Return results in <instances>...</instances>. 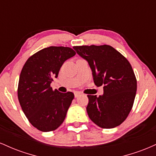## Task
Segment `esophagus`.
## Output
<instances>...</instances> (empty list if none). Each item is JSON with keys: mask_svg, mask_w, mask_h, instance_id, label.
Returning a JSON list of instances; mask_svg holds the SVG:
<instances>
[{"mask_svg": "<svg viewBox=\"0 0 156 156\" xmlns=\"http://www.w3.org/2000/svg\"><path fill=\"white\" fill-rule=\"evenodd\" d=\"M80 94H81V93H80V92H75V97H76V98H78V97L80 95Z\"/></svg>", "mask_w": 156, "mask_h": 156, "instance_id": "1", "label": "esophagus"}]
</instances>
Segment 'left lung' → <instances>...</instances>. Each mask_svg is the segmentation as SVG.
Wrapping results in <instances>:
<instances>
[{
	"label": "left lung",
	"mask_w": 156,
	"mask_h": 156,
	"mask_svg": "<svg viewBox=\"0 0 156 156\" xmlns=\"http://www.w3.org/2000/svg\"><path fill=\"white\" fill-rule=\"evenodd\" d=\"M88 62L94 84L103 87V94L87 95V112L102 128H113L124 122L133 107L137 81L130 62L108 44L73 47Z\"/></svg>",
	"instance_id": "obj_1"
}]
</instances>
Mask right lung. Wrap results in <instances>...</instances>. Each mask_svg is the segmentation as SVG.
Instances as JSON below:
<instances>
[{
  "instance_id": "right-lung-1",
  "label": "right lung",
  "mask_w": 156,
  "mask_h": 156,
  "mask_svg": "<svg viewBox=\"0 0 156 156\" xmlns=\"http://www.w3.org/2000/svg\"><path fill=\"white\" fill-rule=\"evenodd\" d=\"M76 53L70 48L51 46L30 56L23 66L17 96L27 119L39 130H55L65 119L74 94L53 90L51 83L64 62Z\"/></svg>"
}]
</instances>
